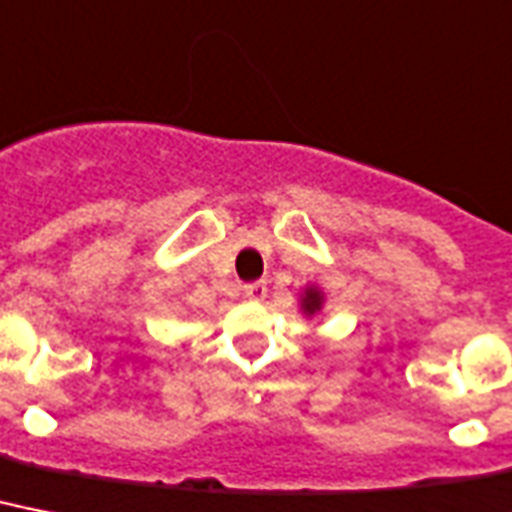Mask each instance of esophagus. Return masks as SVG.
<instances>
[{
  "label": "esophagus",
  "instance_id": "obj_1",
  "mask_svg": "<svg viewBox=\"0 0 512 512\" xmlns=\"http://www.w3.org/2000/svg\"><path fill=\"white\" fill-rule=\"evenodd\" d=\"M265 294H268V286H265V281H252V284L244 286V297L252 299V302H260V299H265Z\"/></svg>",
  "mask_w": 512,
  "mask_h": 512
}]
</instances>
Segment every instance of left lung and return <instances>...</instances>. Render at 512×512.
Masks as SVG:
<instances>
[{
    "label": "left lung",
    "instance_id": "8db88e82",
    "mask_svg": "<svg viewBox=\"0 0 512 512\" xmlns=\"http://www.w3.org/2000/svg\"><path fill=\"white\" fill-rule=\"evenodd\" d=\"M323 289H318V286H305V294H302V299H299V307H302V313L307 315V318H313V315H318L323 310Z\"/></svg>",
    "mask_w": 512,
    "mask_h": 512
}]
</instances>
